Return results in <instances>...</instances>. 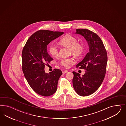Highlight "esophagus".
<instances>
[{
  "instance_id": "esophagus-1",
  "label": "esophagus",
  "mask_w": 126,
  "mask_h": 126,
  "mask_svg": "<svg viewBox=\"0 0 126 126\" xmlns=\"http://www.w3.org/2000/svg\"><path fill=\"white\" fill-rule=\"evenodd\" d=\"M68 72V71H67V70H65V71H62V73H63V74H65V73H66Z\"/></svg>"
}]
</instances>
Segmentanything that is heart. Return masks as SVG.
Here are the masks:
<instances>
[{
    "mask_svg": "<svg viewBox=\"0 0 126 126\" xmlns=\"http://www.w3.org/2000/svg\"><path fill=\"white\" fill-rule=\"evenodd\" d=\"M62 46L68 47L70 49V53L75 56H79L83 52L84 45L78 43V40L75 37L71 35H66L62 38L60 41ZM49 53L53 57H56L59 54V49L57 47L53 44H50L49 47ZM74 61L73 58H65L60 61V64L65 67H68L70 64H73Z\"/></svg>",
    "mask_w": 126,
    "mask_h": 126,
    "instance_id": "1",
    "label": "heart"
}]
</instances>
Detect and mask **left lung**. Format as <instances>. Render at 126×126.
Masks as SVG:
<instances>
[{
	"instance_id": "8db88e82",
	"label": "left lung",
	"mask_w": 126,
	"mask_h": 126,
	"mask_svg": "<svg viewBox=\"0 0 126 126\" xmlns=\"http://www.w3.org/2000/svg\"><path fill=\"white\" fill-rule=\"evenodd\" d=\"M83 36L88 43L89 52L84 59L76 65V67L84 69L85 73L80 76L73 72V86L80 96L90 95L99 88L106 72L108 57L106 50L97 34L87 29H79L75 33Z\"/></svg>"
}]
</instances>
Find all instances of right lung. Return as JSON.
I'll list each match as a JSON object with an SVG mask.
<instances>
[{
	"instance_id": "1",
	"label": "right lung",
	"mask_w": 126,
	"mask_h": 126,
	"mask_svg": "<svg viewBox=\"0 0 126 126\" xmlns=\"http://www.w3.org/2000/svg\"><path fill=\"white\" fill-rule=\"evenodd\" d=\"M64 32L40 30L28 40L22 54L23 73L31 88L40 95L48 96L57 90L58 82L62 74L61 70L54 69L45 73L46 62L53 59L47 52V45Z\"/></svg>"
}]
</instances>
